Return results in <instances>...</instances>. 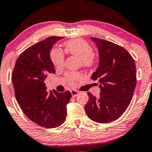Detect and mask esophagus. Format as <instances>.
Wrapping results in <instances>:
<instances>
[{"label":"esophagus","mask_w":152,"mask_h":152,"mask_svg":"<svg viewBox=\"0 0 152 152\" xmlns=\"http://www.w3.org/2000/svg\"><path fill=\"white\" fill-rule=\"evenodd\" d=\"M70 91H71V94L73 97H75V96H77L78 94H79V92L76 90H71Z\"/></svg>","instance_id":"34e87169"}]
</instances>
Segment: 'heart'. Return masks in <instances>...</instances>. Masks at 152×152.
Masks as SVG:
<instances>
[{
	"label": "heart",
	"instance_id": "heart-1",
	"mask_svg": "<svg viewBox=\"0 0 152 152\" xmlns=\"http://www.w3.org/2000/svg\"><path fill=\"white\" fill-rule=\"evenodd\" d=\"M66 51L70 55L75 56L80 58V64L82 66L90 67L94 62V56L93 54V49L88 42L83 39H72L64 43ZM50 59L53 65L57 68L63 66L64 62V53L57 49L53 48L50 51ZM66 80L70 85H75L77 80L81 78L80 73L74 72L67 74Z\"/></svg>",
	"mask_w": 152,
	"mask_h": 152
}]
</instances>
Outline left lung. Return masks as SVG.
I'll use <instances>...</instances> for the list:
<instances>
[{"label": "left lung", "mask_w": 152, "mask_h": 152, "mask_svg": "<svg viewBox=\"0 0 152 152\" xmlns=\"http://www.w3.org/2000/svg\"><path fill=\"white\" fill-rule=\"evenodd\" d=\"M99 51V66L91 79L99 80V97L90 92L85 106L92 121L105 124L115 121L130 104L136 86V67L130 54L119 45L91 37ZM97 85V84H96Z\"/></svg>", "instance_id": "left-lung-1"}]
</instances>
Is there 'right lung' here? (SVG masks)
<instances>
[{"instance_id":"right-lung-1","label":"right lung","mask_w":152,"mask_h":152,"mask_svg":"<svg viewBox=\"0 0 152 152\" xmlns=\"http://www.w3.org/2000/svg\"><path fill=\"white\" fill-rule=\"evenodd\" d=\"M63 39L51 37L23 51L18 57L12 80L15 96L26 116L45 128L59 126L65 121L70 91H47L45 83L48 73L55 69L50 52L53 45Z\"/></svg>"}]
</instances>
